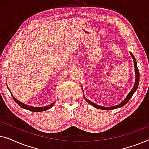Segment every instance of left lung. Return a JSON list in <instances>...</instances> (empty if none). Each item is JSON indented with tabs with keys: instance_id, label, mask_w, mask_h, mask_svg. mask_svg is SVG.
<instances>
[{
	"instance_id": "obj_1",
	"label": "left lung",
	"mask_w": 149,
	"mask_h": 149,
	"mask_svg": "<svg viewBox=\"0 0 149 149\" xmlns=\"http://www.w3.org/2000/svg\"><path fill=\"white\" fill-rule=\"evenodd\" d=\"M130 54L132 55V58H133V60H134V67H135V73H136V83L135 84H134V86L132 89L131 90V91L129 93V94L127 95V97H125V100L122 102L121 103H120L118 105H116V106H114V107H101V106H99L97 104H95L92 102H91L90 100H87L86 98L85 99V100H86L87 102L89 104H90L91 105H92L93 107L95 108H97V109H102V110H113V109H117V108H120V107H122L123 106H124L125 104H126L128 102V101L130 100V98L132 97V95L134 93V92L136 91V89L138 88V84H139V80H140V73H139V70H138V66H137V62H136V58H134V55L132 54V53H130Z\"/></svg>"
}]
</instances>
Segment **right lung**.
Wrapping results in <instances>:
<instances>
[{
  "label": "right lung",
  "mask_w": 149,
  "mask_h": 149,
  "mask_svg": "<svg viewBox=\"0 0 149 149\" xmlns=\"http://www.w3.org/2000/svg\"><path fill=\"white\" fill-rule=\"evenodd\" d=\"M11 94L12 96H13V98L14 100L16 103L19 106V107H21L22 108H23L24 109H26V110H28V111H32V112H42V111H46V110H48L50 108H52L53 107V105L54 104V103L52 104L49 105V106H46V107H30V106H28V105H26L25 104L21 102H19V100H17V99H15V97H13V95H12V93H11Z\"/></svg>",
  "instance_id": "add662e5"
}]
</instances>
